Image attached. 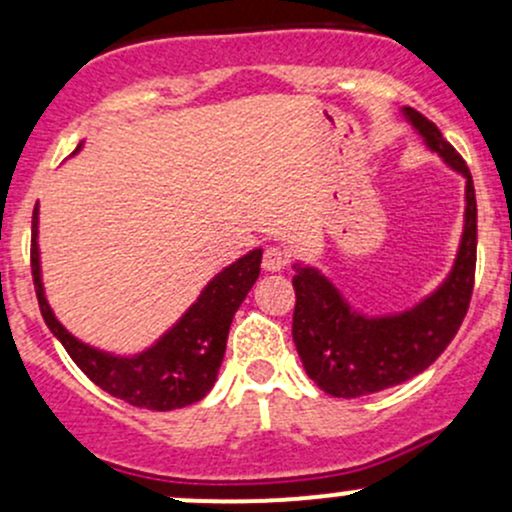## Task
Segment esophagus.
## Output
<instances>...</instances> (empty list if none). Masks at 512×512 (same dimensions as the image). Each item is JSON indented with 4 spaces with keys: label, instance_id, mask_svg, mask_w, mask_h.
I'll return each mask as SVG.
<instances>
[{
    "label": "esophagus",
    "instance_id": "obj_1",
    "mask_svg": "<svg viewBox=\"0 0 512 512\" xmlns=\"http://www.w3.org/2000/svg\"><path fill=\"white\" fill-rule=\"evenodd\" d=\"M262 267H265V272H282L286 267V255L279 247H267L265 255H262Z\"/></svg>",
    "mask_w": 512,
    "mask_h": 512
}]
</instances>
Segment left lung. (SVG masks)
<instances>
[{
  "label": "left lung",
  "instance_id": "1",
  "mask_svg": "<svg viewBox=\"0 0 512 512\" xmlns=\"http://www.w3.org/2000/svg\"><path fill=\"white\" fill-rule=\"evenodd\" d=\"M403 116L425 148L464 177L462 240L445 282L415 306L384 316L357 311L320 269L294 262L296 352L306 374L335 398L369 396L425 372L457 335L474 291L476 194L469 167L435 123L411 106H403Z\"/></svg>",
  "mask_w": 512,
  "mask_h": 512
}]
</instances>
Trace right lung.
<instances>
[{
  "mask_svg": "<svg viewBox=\"0 0 512 512\" xmlns=\"http://www.w3.org/2000/svg\"><path fill=\"white\" fill-rule=\"evenodd\" d=\"M75 148L77 155L82 150ZM262 247H255L247 255L223 267L209 284L201 289L182 318L160 335L153 345L138 355H114L77 340L70 330L55 318L46 299L41 274V250H38V206L33 209L31 228V272L36 286L38 306L50 333L60 340L67 355L75 359L99 389L111 396L148 411H174V408L192 406L213 389L226 355L228 330L235 311L245 301L247 291L260 277Z\"/></svg>",
  "mask_w": 512,
  "mask_h": 512,
  "instance_id": "add662e5",
  "label": "right lung"
}]
</instances>
